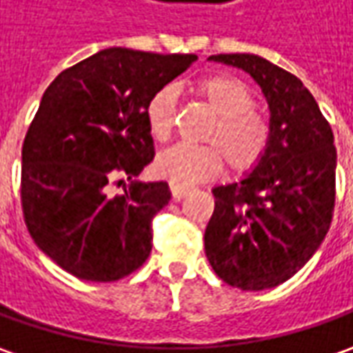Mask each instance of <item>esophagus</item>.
I'll use <instances>...</instances> for the list:
<instances>
[{"mask_svg": "<svg viewBox=\"0 0 353 353\" xmlns=\"http://www.w3.org/2000/svg\"><path fill=\"white\" fill-rule=\"evenodd\" d=\"M170 191H172L174 199H181V197H185L191 191V188L189 185H179V183H170Z\"/></svg>", "mask_w": 353, "mask_h": 353, "instance_id": "34e87169", "label": "esophagus"}]
</instances>
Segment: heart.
Listing matches in <instances>:
<instances>
[{"label":"heart","instance_id":"1","mask_svg":"<svg viewBox=\"0 0 353 353\" xmlns=\"http://www.w3.org/2000/svg\"><path fill=\"white\" fill-rule=\"evenodd\" d=\"M191 92L216 115L203 134L207 146H174L156 158V172L172 183L188 185L216 176L223 160L236 174L258 165L270 146L272 125L254 109L256 97L248 85L228 74H211L197 79ZM176 115V90L170 85L156 90L144 107L146 125L156 142L170 140Z\"/></svg>","mask_w":353,"mask_h":353}]
</instances>
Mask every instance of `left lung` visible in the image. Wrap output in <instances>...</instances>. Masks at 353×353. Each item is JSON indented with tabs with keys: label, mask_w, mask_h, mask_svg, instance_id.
Instances as JSON below:
<instances>
[{
	"label": "left lung",
	"mask_w": 353,
	"mask_h": 353,
	"mask_svg": "<svg viewBox=\"0 0 353 353\" xmlns=\"http://www.w3.org/2000/svg\"><path fill=\"white\" fill-rule=\"evenodd\" d=\"M209 60L242 68L270 105L272 139L244 179L213 189L207 260L225 283L261 291L285 283L326 236L336 199L332 128L303 81L256 54Z\"/></svg>",
	"instance_id": "1"
}]
</instances>
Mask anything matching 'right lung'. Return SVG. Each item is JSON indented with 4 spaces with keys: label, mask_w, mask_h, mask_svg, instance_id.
Here are the masks:
<instances>
[{
    "label": "right lung",
    "mask_w": 353,
    "mask_h": 353,
    "mask_svg": "<svg viewBox=\"0 0 353 353\" xmlns=\"http://www.w3.org/2000/svg\"><path fill=\"white\" fill-rule=\"evenodd\" d=\"M195 60L105 48L46 88L23 142L21 205L34 244L68 274L117 281L150 256L152 219L172 193L137 179L154 160L144 107Z\"/></svg>",
    "instance_id": "add662e5"
}]
</instances>
